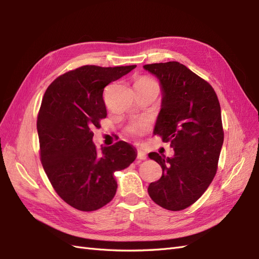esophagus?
<instances>
[{
  "label": "esophagus",
  "mask_w": 259,
  "mask_h": 259,
  "mask_svg": "<svg viewBox=\"0 0 259 259\" xmlns=\"http://www.w3.org/2000/svg\"><path fill=\"white\" fill-rule=\"evenodd\" d=\"M137 158H138L139 160H145V159L147 158L146 152L144 150L138 149V151H137Z\"/></svg>",
  "instance_id": "obj_1"
}]
</instances>
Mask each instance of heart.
<instances>
[{"label":"heart","instance_id":"1","mask_svg":"<svg viewBox=\"0 0 259 259\" xmlns=\"http://www.w3.org/2000/svg\"><path fill=\"white\" fill-rule=\"evenodd\" d=\"M149 84H156V82L152 81L149 78H147V76H141V78L137 79L135 82L136 88H141ZM147 130H148L147 122H145V121H139V122H136L133 125H130L129 128L126 129V134L131 137H140L144 135Z\"/></svg>","mask_w":259,"mask_h":259}]
</instances>
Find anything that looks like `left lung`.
Wrapping results in <instances>:
<instances>
[{
	"instance_id": "left-lung-1",
	"label": "left lung",
	"mask_w": 259,
	"mask_h": 259,
	"mask_svg": "<svg viewBox=\"0 0 259 259\" xmlns=\"http://www.w3.org/2000/svg\"><path fill=\"white\" fill-rule=\"evenodd\" d=\"M160 81L161 110L155 134L174 148V157L149 153L162 168L148 187L157 205L178 211L196 202L217 172L224 142L221 104L207 81L176 61L146 64Z\"/></svg>"
}]
</instances>
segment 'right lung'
I'll return each mask as SVG.
<instances>
[{
    "mask_svg": "<svg viewBox=\"0 0 259 259\" xmlns=\"http://www.w3.org/2000/svg\"><path fill=\"white\" fill-rule=\"evenodd\" d=\"M136 67L83 65L58 76L43 96L36 121L42 166L57 194L78 210L111 201L118 187L113 172L137 157L124 141L103 147L100 155L92 141L93 129L107 117L104 87Z\"/></svg>",
    "mask_w": 259,
    "mask_h": 259,
    "instance_id": "right-lung-1",
    "label": "right lung"
}]
</instances>
